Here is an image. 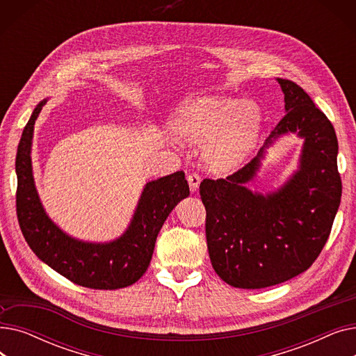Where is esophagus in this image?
Wrapping results in <instances>:
<instances>
[{"instance_id": "1", "label": "esophagus", "mask_w": 356, "mask_h": 356, "mask_svg": "<svg viewBox=\"0 0 356 356\" xmlns=\"http://www.w3.org/2000/svg\"><path fill=\"white\" fill-rule=\"evenodd\" d=\"M188 181H189L191 192H192V193L197 192V189H199V184H200V176H199V175H196V173L189 175V176H188Z\"/></svg>"}]
</instances>
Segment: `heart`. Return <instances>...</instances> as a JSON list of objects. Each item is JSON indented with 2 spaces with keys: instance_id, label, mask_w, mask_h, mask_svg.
<instances>
[{
  "instance_id": "heart-1",
  "label": "heart",
  "mask_w": 356,
  "mask_h": 356,
  "mask_svg": "<svg viewBox=\"0 0 356 356\" xmlns=\"http://www.w3.org/2000/svg\"><path fill=\"white\" fill-rule=\"evenodd\" d=\"M172 133L183 143L199 144L204 165L225 175L244 164L263 128V112L252 101L200 95L183 104L172 118Z\"/></svg>"
}]
</instances>
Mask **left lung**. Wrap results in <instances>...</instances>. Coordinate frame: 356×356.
I'll return each instance as SVG.
<instances>
[{"instance_id":"left-lung-1","label":"left lung","mask_w":356,"mask_h":356,"mask_svg":"<svg viewBox=\"0 0 356 356\" xmlns=\"http://www.w3.org/2000/svg\"><path fill=\"white\" fill-rule=\"evenodd\" d=\"M286 115L257 157L227 179H204L207 241L216 274L238 289H264L306 271L319 257L338 213L342 181L334 128L307 93L277 79ZM294 135L303 141L293 173L273 191H251L268 149Z\"/></svg>"}]
</instances>
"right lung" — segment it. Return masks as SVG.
Returning <instances> with one entry per match:
<instances>
[{
  "label": "right lung",
  "instance_id": "obj_1",
  "mask_svg": "<svg viewBox=\"0 0 356 356\" xmlns=\"http://www.w3.org/2000/svg\"><path fill=\"white\" fill-rule=\"evenodd\" d=\"M49 98L33 111L15 159L17 216L33 252L72 283L95 289H124L143 277L152 261L157 235L177 203L189 196L183 172L147 181L127 229L115 239L95 242L65 232L46 212L33 176L34 124Z\"/></svg>",
  "mask_w": 356,
  "mask_h": 356
}]
</instances>
